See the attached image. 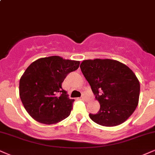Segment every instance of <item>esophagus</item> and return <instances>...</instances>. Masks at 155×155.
Wrapping results in <instances>:
<instances>
[{"label": "esophagus", "mask_w": 155, "mask_h": 155, "mask_svg": "<svg viewBox=\"0 0 155 155\" xmlns=\"http://www.w3.org/2000/svg\"><path fill=\"white\" fill-rule=\"evenodd\" d=\"M81 99H82V100H86V99H87V97H86V95H85V94H82V95H81Z\"/></svg>", "instance_id": "obj_1"}]
</instances>
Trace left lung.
Wrapping results in <instances>:
<instances>
[{
	"instance_id": "1",
	"label": "left lung",
	"mask_w": 155,
	"mask_h": 155,
	"mask_svg": "<svg viewBox=\"0 0 155 155\" xmlns=\"http://www.w3.org/2000/svg\"><path fill=\"white\" fill-rule=\"evenodd\" d=\"M81 72L100 102V110L89 117L104 126L121 124L129 118L139 102L140 84L126 65L110 59L86 60Z\"/></svg>"
}]
</instances>
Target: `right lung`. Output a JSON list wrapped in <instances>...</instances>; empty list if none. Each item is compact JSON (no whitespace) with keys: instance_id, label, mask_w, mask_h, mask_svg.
Masks as SVG:
<instances>
[{"instance_id":"obj_1","label":"right lung","mask_w":155,"mask_h":155,"mask_svg":"<svg viewBox=\"0 0 155 155\" xmlns=\"http://www.w3.org/2000/svg\"><path fill=\"white\" fill-rule=\"evenodd\" d=\"M79 64V61L50 56L37 59L26 69L20 79L19 96L35 120L50 125L69 116L74 100L68 97L62 83Z\"/></svg>"}]
</instances>
